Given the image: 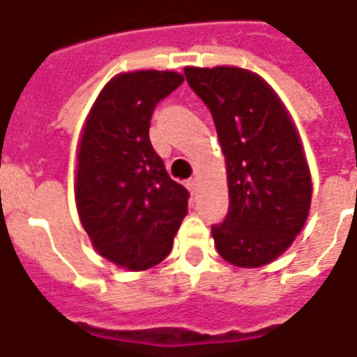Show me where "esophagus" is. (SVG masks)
Masks as SVG:
<instances>
[{
    "instance_id": "34e87169",
    "label": "esophagus",
    "mask_w": 357,
    "mask_h": 357,
    "mask_svg": "<svg viewBox=\"0 0 357 357\" xmlns=\"http://www.w3.org/2000/svg\"><path fill=\"white\" fill-rule=\"evenodd\" d=\"M187 189L191 191L192 197H197V192H199V179H191V181L187 183Z\"/></svg>"
}]
</instances>
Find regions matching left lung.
I'll return each mask as SVG.
<instances>
[{
	"instance_id": "left-lung-1",
	"label": "left lung",
	"mask_w": 357,
	"mask_h": 357,
	"mask_svg": "<svg viewBox=\"0 0 357 357\" xmlns=\"http://www.w3.org/2000/svg\"><path fill=\"white\" fill-rule=\"evenodd\" d=\"M208 105L225 157L231 210L212 227L218 253L234 266L278 259L303 231L312 176L299 130L271 84L236 66L183 70Z\"/></svg>"
}]
</instances>
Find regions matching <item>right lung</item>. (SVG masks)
I'll use <instances>...</instances> for the list:
<instances>
[{
    "label": "right lung",
    "instance_id": "right-lung-1",
    "mask_svg": "<svg viewBox=\"0 0 357 357\" xmlns=\"http://www.w3.org/2000/svg\"><path fill=\"white\" fill-rule=\"evenodd\" d=\"M183 83L178 71L138 70L109 79L84 119L75 206L91 244L113 265L139 273L170 253L189 192L153 149L155 105Z\"/></svg>",
    "mask_w": 357,
    "mask_h": 357
}]
</instances>
